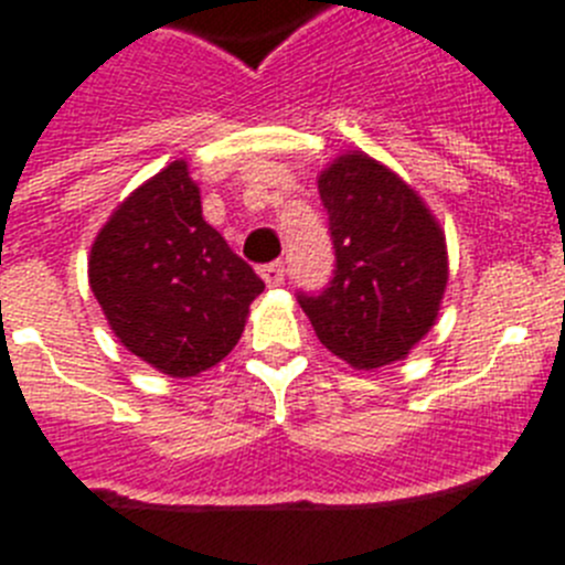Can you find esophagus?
<instances>
[{"label": "esophagus", "instance_id": "obj_1", "mask_svg": "<svg viewBox=\"0 0 565 565\" xmlns=\"http://www.w3.org/2000/svg\"><path fill=\"white\" fill-rule=\"evenodd\" d=\"M259 277L266 279V286H271V288H277V286H282V279H286V266H282V263H268V266H263L259 268Z\"/></svg>", "mask_w": 565, "mask_h": 565}]
</instances>
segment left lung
<instances>
[{"label": "left lung", "instance_id": "1", "mask_svg": "<svg viewBox=\"0 0 565 565\" xmlns=\"http://www.w3.org/2000/svg\"><path fill=\"white\" fill-rule=\"evenodd\" d=\"M333 243V277L297 291L313 333L353 367L407 356L430 331L447 288V246L436 217L402 178L367 154H342L319 178Z\"/></svg>", "mask_w": 565, "mask_h": 565}]
</instances>
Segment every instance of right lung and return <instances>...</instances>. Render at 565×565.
<instances>
[{"instance_id":"1","label":"right lung","mask_w":565,"mask_h":565,"mask_svg":"<svg viewBox=\"0 0 565 565\" xmlns=\"http://www.w3.org/2000/svg\"><path fill=\"white\" fill-rule=\"evenodd\" d=\"M89 288L135 356L183 379L232 351L266 282L203 221L201 192L174 161L115 209L93 243Z\"/></svg>"}]
</instances>
